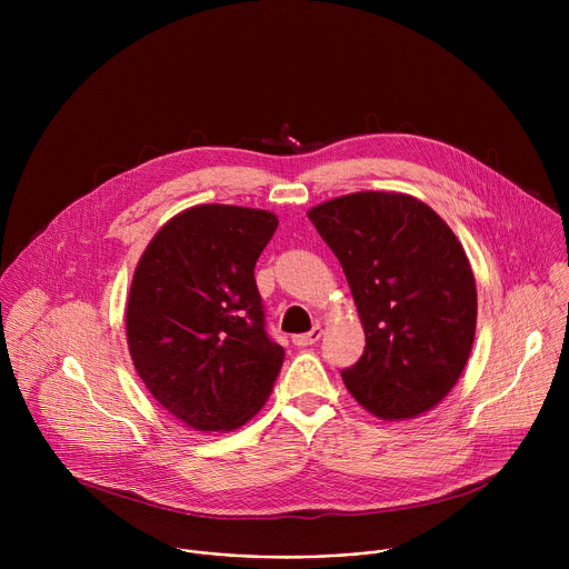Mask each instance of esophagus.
<instances>
[{
    "instance_id": "esophagus-1",
    "label": "esophagus",
    "mask_w": 569,
    "mask_h": 569,
    "mask_svg": "<svg viewBox=\"0 0 569 569\" xmlns=\"http://www.w3.org/2000/svg\"><path fill=\"white\" fill-rule=\"evenodd\" d=\"M321 336H323V329H321L319 323H317V327H312V331L301 333V336H295V338H292V342H295L297 347H310V345H315Z\"/></svg>"
}]
</instances>
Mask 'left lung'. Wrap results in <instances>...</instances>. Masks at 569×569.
<instances>
[{
    "label": "left lung",
    "mask_w": 569,
    "mask_h": 569,
    "mask_svg": "<svg viewBox=\"0 0 569 569\" xmlns=\"http://www.w3.org/2000/svg\"><path fill=\"white\" fill-rule=\"evenodd\" d=\"M308 218L338 257L365 329L362 358L342 369L349 393L382 421L430 412L475 340L477 288L461 242L408 193H349Z\"/></svg>",
    "instance_id": "1"
}]
</instances>
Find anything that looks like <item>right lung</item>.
<instances>
[{
	"label": "right lung",
	"instance_id": "1",
	"mask_svg": "<svg viewBox=\"0 0 569 569\" xmlns=\"http://www.w3.org/2000/svg\"><path fill=\"white\" fill-rule=\"evenodd\" d=\"M279 218L198 204L143 250L126 303L132 365L152 398L198 432L246 426L268 400L283 347L266 333L254 266Z\"/></svg>",
	"mask_w": 569,
	"mask_h": 569
}]
</instances>
